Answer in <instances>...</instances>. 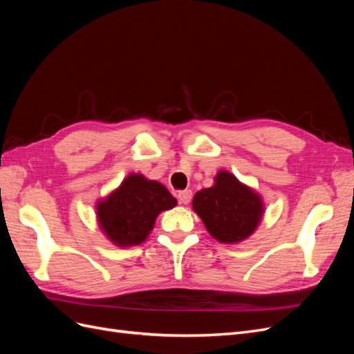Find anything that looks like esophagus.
<instances>
[{"label": "esophagus", "instance_id": "esophagus-1", "mask_svg": "<svg viewBox=\"0 0 354 354\" xmlns=\"http://www.w3.org/2000/svg\"><path fill=\"white\" fill-rule=\"evenodd\" d=\"M177 198H178L180 203H185V205H186V203H189L190 199H192V192L190 190H180Z\"/></svg>", "mask_w": 354, "mask_h": 354}]
</instances>
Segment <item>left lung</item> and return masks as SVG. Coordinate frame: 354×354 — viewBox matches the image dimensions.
<instances>
[{
  "mask_svg": "<svg viewBox=\"0 0 354 354\" xmlns=\"http://www.w3.org/2000/svg\"><path fill=\"white\" fill-rule=\"evenodd\" d=\"M192 205L211 236L223 243L248 238L263 216L260 196L227 171H220L212 187L198 192Z\"/></svg>",
  "mask_w": 354,
  "mask_h": 354,
  "instance_id": "8db88e82",
  "label": "left lung"
}]
</instances>
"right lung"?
Masks as SVG:
<instances>
[{
    "instance_id": "add662e5",
    "label": "right lung",
    "mask_w": 354,
    "mask_h": 354,
    "mask_svg": "<svg viewBox=\"0 0 354 354\" xmlns=\"http://www.w3.org/2000/svg\"><path fill=\"white\" fill-rule=\"evenodd\" d=\"M176 203L165 186L142 174H131L97 203V218L102 230L115 245L131 246L145 242L158 214L176 207Z\"/></svg>"
}]
</instances>
